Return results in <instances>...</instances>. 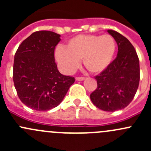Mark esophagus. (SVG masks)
Segmentation results:
<instances>
[{"label": "esophagus", "mask_w": 151, "mask_h": 151, "mask_svg": "<svg viewBox=\"0 0 151 151\" xmlns=\"http://www.w3.org/2000/svg\"><path fill=\"white\" fill-rule=\"evenodd\" d=\"M85 80V77H76V80L77 81H83V80Z\"/></svg>", "instance_id": "1"}]
</instances>
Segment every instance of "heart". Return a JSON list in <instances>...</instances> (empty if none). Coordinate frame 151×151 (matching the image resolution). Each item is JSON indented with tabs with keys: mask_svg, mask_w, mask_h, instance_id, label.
Returning a JSON list of instances; mask_svg holds the SVG:
<instances>
[{
	"mask_svg": "<svg viewBox=\"0 0 151 151\" xmlns=\"http://www.w3.org/2000/svg\"><path fill=\"white\" fill-rule=\"evenodd\" d=\"M116 48V42L109 34L78 35L68 41L66 47H58L55 57L65 73L74 71L83 59L88 71L99 74L112 63Z\"/></svg>",
	"mask_w": 151,
	"mask_h": 151,
	"instance_id": "1",
	"label": "heart"
}]
</instances>
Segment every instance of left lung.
<instances>
[{
  "label": "left lung",
  "mask_w": 151,
  "mask_h": 151,
  "mask_svg": "<svg viewBox=\"0 0 151 151\" xmlns=\"http://www.w3.org/2000/svg\"><path fill=\"white\" fill-rule=\"evenodd\" d=\"M108 33L118 47V55L104 71L96 76L97 88L91 94L95 106L106 112L124 109L133 100L139 83V61L134 47L113 30Z\"/></svg>",
  "instance_id": "obj_1"
}]
</instances>
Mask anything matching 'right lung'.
Returning <instances> with one entry per match:
<instances>
[{"instance_id":"obj_1","label":"right lung","mask_w":151,"mask_h":151,"mask_svg":"<svg viewBox=\"0 0 151 151\" xmlns=\"http://www.w3.org/2000/svg\"><path fill=\"white\" fill-rule=\"evenodd\" d=\"M60 36L48 30L32 33L14 55L13 80L24 104L37 111L56 107L63 101L74 78L60 74L54 52Z\"/></svg>"}]
</instances>
